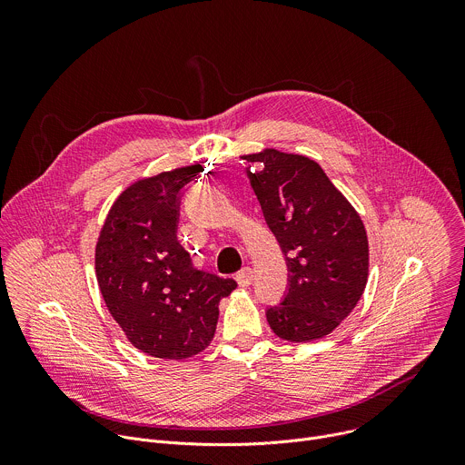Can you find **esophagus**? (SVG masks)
<instances>
[{
  "label": "esophagus",
  "mask_w": 465,
  "mask_h": 465,
  "mask_svg": "<svg viewBox=\"0 0 465 465\" xmlns=\"http://www.w3.org/2000/svg\"><path fill=\"white\" fill-rule=\"evenodd\" d=\"M235 280H237L239 287H248V285L253 282V271H252L250 267H244V269H241V271L237 272Z\"/></svg>",
  "instance_id": "1"
}]
</instances>
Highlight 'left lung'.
Returning a JSON list of instances; mask_svg holds the SVG:
<instances>
[{
  "mask_svg": "<svg viewBox=\"0 0 465 465\" xmlns=\"http://www.w3.org/2000/svg\"><path fill=\"white\" fill-rule=\"evenodd\" d=\"M264 221L287 261L283 300L267 309L291 342L329 335L357 305L368 282V237L344 194L311 158L269 149L244 156Z\"/></svg>",
  "mask_w": 465,
  "mask_h": 465,
  "instance_id": "1",
  "label": "left lung"
}]
</instances>
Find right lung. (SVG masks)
Returning <instances> with one entry per match:
<instances>
[{
  "mask_svg": "<svg viewBox=\"0 0 465 465\" xmlns=\"http://www.w3.org/2000/svg\"><path fill=\"white\" fill-rule=\"evenodd\" d=\"M203 171L191 165L124 189L95 248L104 303L138 350L158 359H187L210 346L219 302L237 283L196 269L178 242L180 201Z\"/></svg>",
  "mask_w": 465,
  "mask_h": 465,
  "instance_id": "right-lung-1",
  "label": "right lung"
}]
</instances>
